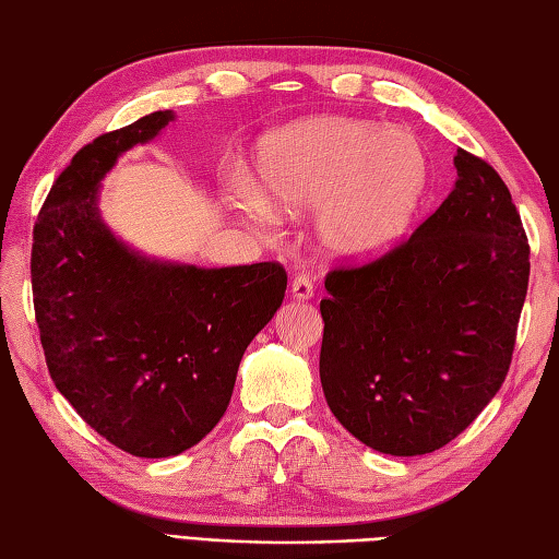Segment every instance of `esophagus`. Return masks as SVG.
<instances>
[{
	"instance_id": "esophagus-1",
	"label": "esophagus",
	"mask_w": 559,
	"mask_h": 559,
	"mask_svg": "<svg viewBox=\"0 0 559 559\" xmlns=\"http://www.w3.org/2000/svg\"><path fill=\"white\" fill-rule=\"evenodd\" d=\"M290 293L295 300H310L314 295L312 276H308V273H298V276H295L290 283Z\"/></svg>"
}]
</instances>
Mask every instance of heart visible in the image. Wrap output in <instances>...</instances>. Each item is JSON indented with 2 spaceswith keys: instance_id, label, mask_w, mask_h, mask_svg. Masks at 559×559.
Here are the masks:
<instances>
[{
  "instance_id": "obj_1",
  "label": "heart",
  "mask_w": 559,
  "mask_h": 559,
  "mask_svg": "<svg viewBox=\"0 0 559 559\" xmlns=\"http://www.w3.org/2000/svg\"><path fill=\"white\" fill-rule=\"evenodd\" d=\"M257 181L235 174L251 213L317 209V237L336 259L373 261L400 245L429 189V157L404 128L326 116L276 130L259 145Z\"/></svg>"
}]
</instances>
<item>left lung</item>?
Masks as SVG:
<instances>
[{
	"instance_id": "left-lung-1",
	"label": "left lung",
	"mask_w": 559,
	"mask_h": 559,
	"mask_svg": "<svg viewBox=\"0 0 559 559\" xmlns=\"http://www.w3.org/2000/svg\"><path fill=\"white\" fill-rule=\"evenodd\" d=\"M448 199L388 254L324 278L320 380L334 417L388 455L433 453L504 382L531 247L507 183L457 147Z\"/></svg>"
}]
</instances>
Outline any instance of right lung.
<instances>
[{
  "instance_id": "1",
  "label": "right lung",
  "mask_w": 559,
  "mask_h": 559,
  "mask_svg": "<svg viewBox=\"0 0 559 559\" xmlns=\"http://www.w3.org/2000/svg\"><path fill=\"white\" fill-rule=\"evenodd\" d=\"M169 120L171 111H155L84 145L33 227V308L55 388L98 436L135 457L179 455L213 431L239 360L288 286L278 261L162 264L102 223L98 181Z\"/></svg>"
}]
</instances>
